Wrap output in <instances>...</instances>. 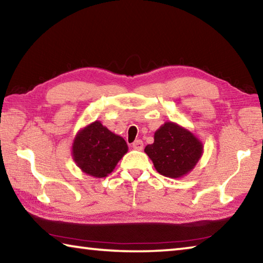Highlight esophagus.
Here are the masks:
<instances>
[{"instance_id":"obj_1","label":"esophagus","mask_w":263,"mask_h":263,"mask_svg":"<svg viewBox=\"0 0 263 263\" xmlns=\"http://www.w3.org/2000/svg\"><path fill=\"white\" fill-rule=\"evenodd\" d=\"M132 147L135 148V149H137V151H141L142 148H144V142H142L140 139H138V140H136L135 142H133Z\"/></svg>"}]
</instances>
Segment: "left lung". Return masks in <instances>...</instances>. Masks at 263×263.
Here are the masks:
<instances>
[{
    "instance_id": "left-lung-1",
    "label": "left lung",
    "mask_w": 263,
    "mask_h": 263,
    "mask_svg": "<svg viewBox=\"0 0 263 263\" xmlns=\"http://www.w3.org/2000/svg\"><path fill=\"white\" fill-rule=\"evenodd\" d=\"M158 173L172 179L188 174L201 159L203 144L179 124L167 122L154 133V142L145 147Z\"/></svg>"
}]
</instances>
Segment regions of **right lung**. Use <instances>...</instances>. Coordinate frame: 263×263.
Returning <instances> with one entry per match:
<instances>
[{"label":"right lung","mask_w":263,"mask_h":263,"mask_svg":"<svg viewBox=\"0 0 263 263\" xmlns=\"http://www.w3.org/2000/svg\"><path fill=\"white\" fill-rule=\"evenodd\" d=\"M127 149L126 141L121 136L115 135L96 121L78 132L72 155L83 173L94 177H105L114 171Z\"/></svg>","instance_id":"right-lung-1"}]
</instances>
